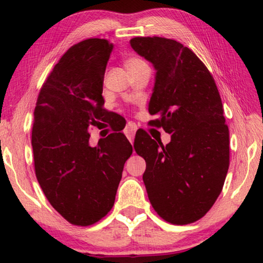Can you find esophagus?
<instances>
[{"label":"esophagus","instance_id":"esophagus-1","mask_svg":"<svg viewBox=\"0 0 263 263\" xmlns=\"http://www.w3.org/2000/svg\"><path fill=\"white\" fill-rule=\"evenodd\" d=\"M136 131H137V125L135 123H128L126 127H125V135L127 137V139L130 140V142L133 141L135 139V135H136Z\"/></svg>","mask_w":263,"mask_h":263}]
</instances>
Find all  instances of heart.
I'll use <instances>...</instances> for the list:
<instances>
[{
    "label": "heart",
    "mask_w": 263,
    "mask_h": 263,
    "mask_svg": "<svg viewBox=\"0 0 263 263\" xmlns=\"http://www.w3.org/2000/svg\"><path fill=\"white\" fill-rule=\"evenodd\" d=\"M142 64H145V62L139 60V59H136V58H131V59H127L125 61V67L127 70H130V69L138 67V66H140Z\"/></svg>",
    "instance_id": "b5f03b06"
}]
</instances>
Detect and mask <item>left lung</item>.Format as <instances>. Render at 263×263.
Wrapping results in <instances>:
<instances>
[{"instance_id":"1","label":"left lung","mask_w":263,"mask_h":263,"mask_svg":"<svg viewBox=\"0 0 263 263\" xmlns=\"http://www.w3.org/2000/svg\"><path fill=\"white\" fill-rule=\"evenodd\" d=\"M130 44L153 65L151 123L171 135L163 146L146 132L135 140L146 161L142 180L149 202L164 220L185 225L201 219L221 193L230 164V135L215 80L195 53L161 37Z\"/></svg>"}]
</instances>
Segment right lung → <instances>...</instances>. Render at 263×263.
<instances>
[{
    "mask_svg": "<svg viewBox=\"0 0 263 263\" xmlns=\"http://www.w3.org/2000/svg\"><path fill=\"white\" fill-rule=\"evenodd\" d=\"M114 45L90 38L61 57L34 109V171L48 202L70 224L88 226L115 203L132 146L122 132L89 145V128L105 122L104 73Z\"/></svg>",
    "mask_w": 263,
    "mask_h": 263,
    "instance_id": "right-lung-1",
    "label": "right lung"
}]
</instances>
